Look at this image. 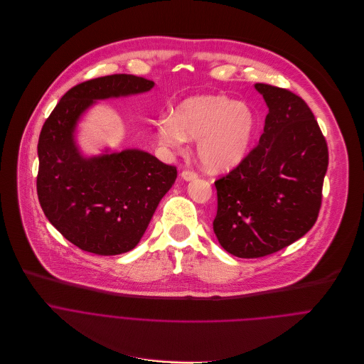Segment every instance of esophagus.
Here are the masks:
<instances>
[{
  "label": "esophagus",
  "instance_id": "1",
  "mask_svg": "<svg viewBox=\"0 0 364 364\" xmlns=\"http://www.w3.org/2000/svg\"><path fill=\"white\" fill-rule=\"evenodd\" d=\"M181 176L185 179V181H193V179H196L198 178V173L196 172H193V171H183L182 173H181Z\"/></svg>",
  "mask_w": 364,
  "mask_h": 364
}]
</instances>
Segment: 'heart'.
I'll use <instances>...</instances> for the list:
<instances>
[{
    "label": "heart",
    "instance_id": "1",
    "mask_svg": "<svg viewBox=\"0 0 364 364\" xmlns=\"http://www.w3.org/2000/svg\"><path fill=\"white\" fill-rule=\"evenodd\" d=\"M257 132V116L244 102L224 95L193 96L178 105L173 117L158 123V139L181 149L186 139H198L196 155L208 169H227L248 154Z\"/></svg>",
    "mask_w": 364,
    "mask_h": 364
}]
</instances>
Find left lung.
Wrapping results in <instances>:
<instances>
[{
    "label": "left lung",
    "mask_w": 364,
    "mask_h": 364,
    "mask_svg": "<svg viewBox=\"0 0 364 364\" xmlns=\"http://www.w3.org/2000/svg\"><path fill=\"white\" fill-rule=\"evenodd\" d=\"M254 87L268 106L264 133L235 169L215 181L213 232L240 258L274 254L313 228L328 166L326 137L307 103L287 89Z\"/></svg>",
    "instance_id": "1"
}]
</instances>
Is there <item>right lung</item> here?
I'll return each mask as SVG.
<instances>
[{
	"instance_id": "obj_1",
	"label": "right lung",
	"mask_w": 364,
	"mask_h": 364,
	"mask_svg": "<svg viewBox=\"0 0 364 364\" xmlns=\"http://www.w3.org/2000/svg\"><path fill=\"white\" fill-rule=\"evenodd\" d=\"M133 75L97 77L71 87L38 137L37 195L51 225L71 244L99 255L133 250L176 181L175 166L139 149L85 158L75 140L82 114L96 103L149 92Z\"/></svg>"
}]
</instances>
